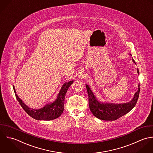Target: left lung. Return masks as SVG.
Here are the masks:
<instances>
[{
  "label": "left lung",
  "mask_w": 153,
  "mask_h": 153,
  "mask_svg": "<svg viewBox=\"0 0 153 153\" xmlns=\"http://www.w3.org/2000/svg\"><path fill=\"white\" fill-rule=\"evenodd\" d=\"M131 55V54H130ZM132 61L136 64L134 60ZM137 73L139 74V70L137 69ZM140 84H138L137 92L134 95L131 100L123 103H114L111 102H103L97 99L91 88L88 85H86L89 96V105L93 115L99 120L104 121H115L122 117L135 106L140 91Z\"/></svg>",
  "instance_id": "8db88e82"
}]
</instances>
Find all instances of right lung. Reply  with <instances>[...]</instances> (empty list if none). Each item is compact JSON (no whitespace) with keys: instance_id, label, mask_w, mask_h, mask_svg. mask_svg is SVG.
<instances>
[{"instance_id":"1","label":"right lung","mask_w":153,"mask_h":153,"mask_svg":"<svg viewBox=\"0 0 153 153\" xmlns=\"http://www.w3.org/2000/svg\"><path fill=\"white\" fill-rule=\"evenodd\" d=\"M73 82L74 80H71L64 83L54 101L49 102L44 105V107L37 109L30 108L25 105L16 94L14 86H13V88L18 101L24 110L30 117L36 120L50 121L59 118L63 112L65 96L68 88L73 84Z\"/></svg>"}]
</instances>
